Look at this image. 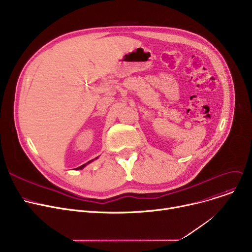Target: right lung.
Wrapping results in <instances>:
<instances>
[{"mask_svg":"<svg viewBox=\"0 0 252 252\" xmlns=\"http://www.w3.org/2000/svg\"><path fill=\"white\" fill-rule=\"evenodd\" d=\"M96 158H98V157H96ZM96 158H95V159H96ZM93 160H94V159H92V160H90V161H89V162H87V163H85V164H83V165H81V166H78V167H76V168H75V169H82V168H84V167H85V166H86V165H87V164H88V163H90V162H92V161H93Z\"/></svg>","mask_w":252,"mask_h":252,"instance_id":"add662e5","label":"right lung"}]
</instances>
